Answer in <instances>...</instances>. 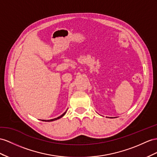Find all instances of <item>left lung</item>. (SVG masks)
Returning <instances> with one entry per match:
<instances>
[{"instance_id":"obj_1","label":"left lung","mask_w":157,"mask_h":157,"mask_svg":"<svg viewBox=\"0 0 157 157\" xmlns=\"http://www.w3.org/2000/svg\"><path fill=\"white\" fill-rule=\"evenodd\" d=\"M111 118H112V117H111Z\"/></svg>"}]
</instances>
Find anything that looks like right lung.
Wrapping results in <instances>:
<instances>
[{"mask_svg":"<svg viewBox=\"0 0 157 157\" xmlns=\"http://www.w3.org/2000/svg\"><path fill=\"white\" fill-rule=\"evenodd\" d=\"M66 112H64V113L62 115H60V116H59L58 117H57V118H55V119H50V120H42V121H56V120H57V119H60L61 117H62L63 116L66 114Z\"/></svg>","mask_w":157,"mask_h":157,"instance_id":"right-lung-1","label":"right lung"}]
</instances>
